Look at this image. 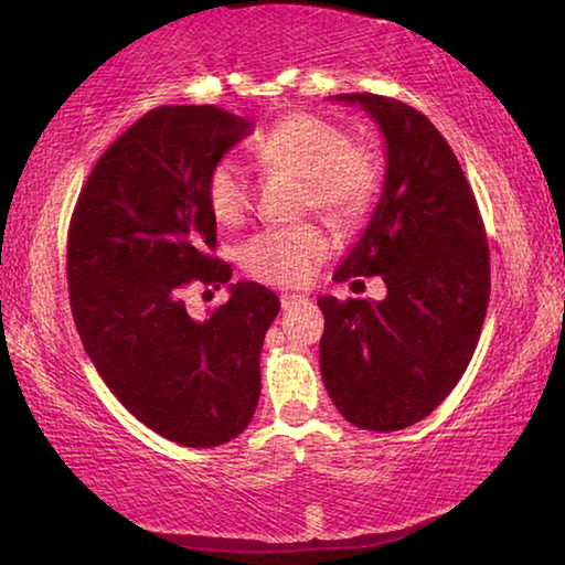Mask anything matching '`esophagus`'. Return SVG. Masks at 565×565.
I'll return each mask as SVG.
<instances>
[{
    "label": "esophagus",
    "instance_id": "34e87169",
    "mask_svg": "<svg viewBox=\"0 0 565 565\" xmlns=\"http://www.w3.org/2000/svg\"><path fill=\"white\" fill-rule=\"evenodd\" d=\"M301 301H303L301 296H296V294H281V309H284V311L294 309V306L301 303Z\"/></svg>",
    "mask_w": 565,
    "mask_h": 565
}]
</instances>
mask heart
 Here are the masks:
<instances>
[{
    "instance_id": "1",
    "label": "heart",
    "mask_w": 565,
    "mask_h": 565,
    "mask_svg": "<svg viewBox=\"0 0 565 565\" xmlns=\"http://www.w3.org/2000/svg\"><path fill=\"white\" fill-rule=\"evenodd\" d=\"M256 154L269 167L306 181V204L331 222H351L371 204L381 184V161L366 147L349 145L347 131L313 114H289L256 141ZM206 199L218 224L242 222L252 204L246 169L234 157L218 159L206 177ZM329 238L313 224L276 226L242 248V264L256 279L299 286L327 259Z\"/></svg>"
}]
</instances>
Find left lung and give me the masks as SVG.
<instances>
[{
    "label": "left lung",
    "instance_id": "left-lung-1",
    "mask_svg": "<svg viewBox=\"0 0 565 565\" xmlns=\"http://www.w3.org/2000/svg\"><path fill=\"white\" fill-rule=\"evenodd\" d=\"M359 104L386 141L381 199L333 274L381 276L384 301L321 296V376L349 424L398 431L451 394L471 361L491 296L486 228L463 169L431 121L379 94Z\"/></svg>",
    "mask_w": 565,
    "mask_h": 565
}]
</instances>
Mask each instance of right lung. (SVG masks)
Segmentation results:
<instances>
[{"label": "right lung", "instance_id": "1", "mask_svg": "<svg viewBox=\"0 0 565 565\" xmlns=\"http://www.w3.org/2000/svg\"><path fill=\"white\" fill-rule=\"evenodd\" d=\"M248 121L212 104L159 107L121 134L76 199L66 244L72 317L84 351L124 408L169 441L236 438L262 394L259 356L276 294L230 284V301L191 320L186 285L217 288L216 216L206 177Z\"/></svg>", "mask_w": 565, "mask_h": 565}]
</instances>
